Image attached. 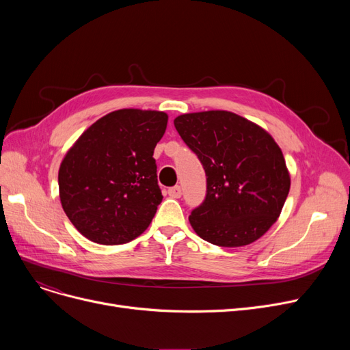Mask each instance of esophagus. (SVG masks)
<instances>
[{
	"label": "esophagus",
	"instance_id": "esophagus-1",
	"mask_svg": "<svg viewBox=\"0 0 350 350\" xmlns=\"http://www.w3.org/2000/svg\"><path fill=\"white\" fill-rule=\"evenodd\" d=\"M167 193H169V196H170L172 198H180V197H181V187H180V186L170 187Z\"/></svg>",
	"mask_w": 350,
	"mask_h": 350
}]
</instances>
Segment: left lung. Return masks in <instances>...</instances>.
Returning <instances> with one entry per match:
<instances>
[{"label":"left lung","mask_w":350,"mask_h":350,"mask_svg":"<svg viewBox=\"0 0 350 350\" xmlns=\"http://www.w3.org/2000/svg\"><path fill=\"white\" fill-rule=\"evenodd\" d=\"M174 126L207 176L206 200L189 217L197 235L218 247L261 238L278 219L291 187L277 142L227 110L180 115Z\"/></svg>","instance_id":"left-lung-1"}]
</instances>
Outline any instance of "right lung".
Wrapping results in <instances>:
<instances>
[{
  "label": "right lung",
  "instance_id": "right-lung-1",
  "mask_svg": "<svg viewBox=\"0 0 350 350\" xmlns=\"http://www.w3.org/2000/svg\"><path fill=\"white\" fill-rule=\"evenodd\" d=\"M167 120L159 110L119 109L90 124L66 152L61 204L88 240L126 244L150 226L163 200L153 153Z\"/></svg>",
  "mask_w": 350,
  "mask_h": 350
}]
</instances>
